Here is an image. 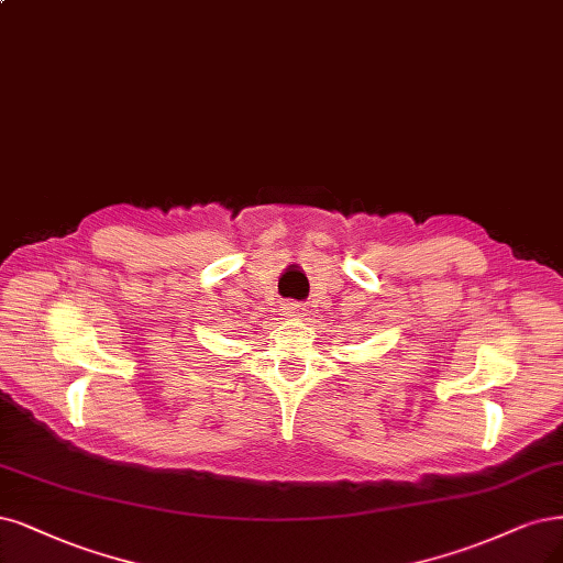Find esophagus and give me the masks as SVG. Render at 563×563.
Segmentation results:
<instances>
[{"label":"esophagus","instance_id":"obj_1","mask_svg":"<svg viewBox=\"0 0 563 563\" xmlns=\"http://www.w3.org/2000/svg\"><path fill=\"white\" fill-rule=\"evenodd\" d=\"M284 312H286V317H298V314H302V305L300 302H286Z\"/></svg>","mask_w":563,"mask_h":563}]
</instances>
